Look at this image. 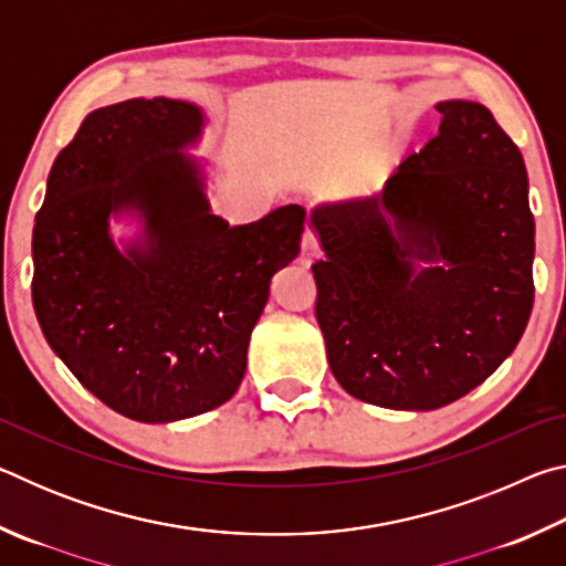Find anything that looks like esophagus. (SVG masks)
I'll return each mask as SVG.
<instances>
[{
	"label": "esophagus",
	"instance_id": "1",
	"mask_svg": "<svg viewBox=\"0 0 566 566\" xmlns=\"http://www.w3.org/2000/svg\"><path fill=\"white\" fill-rule=\"evenodd\" d=\"M319 256V244H317V237H314L310 229H306L304 237H302V264H312L314 260Z\"/></svg>",
	"mask_w": 566,
	"mask_h": 566
}]
</instances>
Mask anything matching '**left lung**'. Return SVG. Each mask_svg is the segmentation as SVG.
<instances>
[{
    "label": "left lung",
    "instance_id": "left-lung-1",
    "mask_svg": "<svg viewBox=\"0 0 566 566\" xmlns=\"http://www.w3.org/2000/svg\"><path fill=\"white\" fill-rule=\"evenodd\" d=\"M439 132L371 197L312 209L334 379L369 405L429 411L514 352L534 304L520 147L484 104L439 102Z\"/></svg>",
    "mask_w": 566,
    "mask_h": 566
}]
</instances>
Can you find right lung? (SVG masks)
<instances>
[{
  "instance_id": "right-lung-1",
  "label": "right lung",
  "mask_w": 566,
  "mask_h": 566,
  "mask_svg": "<svg viewBox=\"0 0 566 566\" xmlns=\"http://www.w3.org/2000/svg\"><path fill=\"white\" fill-rule=\"evenodd\" d=\"M207 124L181 99L94 109L56 155L32 232V304L44 339L109 409L147 424L224 405L272 276L300 254L306 212L229 227L189 149ZM114 218L138 234L119 248Z\"/></svg>"
}]
</instances>
